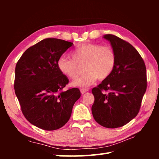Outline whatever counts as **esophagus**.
I'll list each match as a JSON object with an SVG mask.
<instances>
[{
    "instance_id": "1",
    "label": "esophagus",
    "mask_w": 159,
    "mask_h": 159,
    "mask_svg": "<svg viewBox=\"0 0 159 159\" xmlns=\"http://www.w3.org/2000/svg\"><path fill=\"white\" fill-rule=\"evenodd\" d=\"M80 92H81L82 94H84V93L87 92L89 91L88 89H85V88H82V89H80Z\"/></svg>"
}]
</instances>
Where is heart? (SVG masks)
<instances>
[{"mask_svg": "<svg viewBox=\"0 0 159 159\" xmlns=\"http://www.w3.org/2000/svg\"><path fill=\"white\" fill-rule=\"evenodd\" d=\"M72 59L61 56L57 61V67L63 75L75 79L83 66L85 74L73 83L74 85L88 87L98 79H107L116 64V55L112 47L99 43H86L72 52Z\"/></svg>", "mask_w": 159, "mask_h": 159, "instance_id": "1", "label": "heart"}]
</instances>
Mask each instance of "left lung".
<instances>
[{"mask_svg": "<svg viewBox=\"0 0 159 159\" xmlns=\"http://www.w3.org/2000/svg\"><path fill=\"white\" fill-rule=\"evenodd\" d=\"M116 55V67L111 75L92 92L94 120L109 128L121 127L137 116L147 88L146 67L137 50L118 37L107 34Z\"/></svg>", "mask_w": 159, "mask_h": 159, "instance_id": "1", "label": "left lung"}]
</instances>
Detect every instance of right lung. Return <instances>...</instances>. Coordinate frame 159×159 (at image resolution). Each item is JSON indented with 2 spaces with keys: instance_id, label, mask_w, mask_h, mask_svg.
<instances>
[{
  "instance_id": "obj_1",
  "label": "right lung",
  "mask_w": 159,
  "mask_h": 159,
  "mask_svg": "<svg viewBox=\"0 0 159 159\" xmlns=\"http://www.w3.org/2000/svg\"><path fill=\"white\" fill-rule=\"evenodd\" d=\"M72 46L65 40L46 38L29 48L16 63L14 89L22 112L43 130L63 126L80 97L78 88L63 90L69 80L57 67L59 57Z\"/></svg>"
}]
</instances>
